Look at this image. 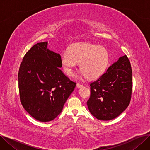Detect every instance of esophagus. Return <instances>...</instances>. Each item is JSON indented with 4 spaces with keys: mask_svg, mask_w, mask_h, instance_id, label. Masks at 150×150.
<instances>
[{
    "mask_svg": "<svg viewBox=\"0 0 150 150\" xmlns=\"http://www.w3.org/2000/svg\"><path fill=\"white\" fill-rule=\"evenodd\" d=\"M82 86H83V85L82 84H80V83L76 84V87L77 88H81V87H82Z\"/></svg>",
    "mask_w": 150,
    "mask_h": 150,
    "instance_id": "1",
    "label": "esophagus"
}]
</instances>
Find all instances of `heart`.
I'll list each match as a JSON object with an SVG mask.
<instances>
[{"label": "heart", "instance_id": "obj_1", "mask_svg": "<svg viewBox=\"0 0 150 150\" xmlns=\"http://www.w3.org/2000/svg\"><path fill=\"white\" fill-rule=\"evenodd\" d=\"M62 64L69 76L74 74L77 63L81 72L89 79L103 74L109 63V53L104 47L89 43L76 44L62 55Z\"/></svg>", "mask_w": 150, "mask_h": 150}]
</instances>
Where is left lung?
<instances>
[{
	"label": "left lung",
	"instance_id": "left-lung-1",
	"mask_svg": "<svg viewBox=\"0 0 150 150\" xmlns=\"http://www.w3.org/2000/svg\"><path fill=\"white\" fill-rule=\"evenodd\" d=\"M90 86L91 97L87 101L89 112L101 120L119 116L128 106L131 98L132 69L127 55L109 67Z\"/></svg>",
	"mask_w": 150,
	"mask_h": 150
}]
</instances>
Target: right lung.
Here are the masks:
<instances>
[{
    "instance_id": "obj_1",
    "label": "right lung",
    "mask_w": 150,
    "mask_h": 150,
    "mask_svg": "<svg viewBox=\"0 0 150 150\" xmlns=\"http://www.w3.org/2000/svg\"><path fill=\"white\" fill-rule=\"evenodd\" d=\"M47 44L39 42L31 47L18 73L21 104L31 116L42 122L53 120L62 112L76 86L59 69L60 54L49 50Z\"/></svg>"
}]
</instances>
